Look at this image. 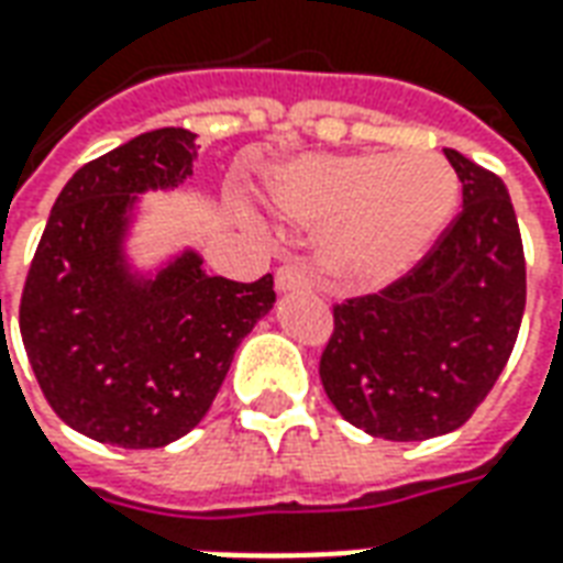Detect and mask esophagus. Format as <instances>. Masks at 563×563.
Returning <instances> with one entry per match:
<instances>
[{"label":"esophagus","mask_w":563,"mask_h":563,"mask_svg":"<svg viewBox=\"0 0 563 563\" xmlns=\"http://www.w3.org/2000/svg\"><path fill=\"white\" fill-rule=\"evenodd\" d=\"M307 286H310V277H307L305 265L289 262V265L277 268V289L280 292H298V289H307Z\"/></svg>","instance_id":"esophagus-1"}]
</instances>
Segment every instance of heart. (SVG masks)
<instances>
[{
	"label": "heart",
	"mask_w": 563,
	"mask_h": 563,
	"mask_svg": "<svg viewBox=\"0 0 563 563\" xmlns=\"http://www.w3.org/2000/svg\"><path fill=\"white\" fill-rule=\"evenodd\" d=\"M459 196V174L431 150L307 159L277 184L286 217L325 229L319 265L353 292L383 289L413 268L449 225Z\"/></svg>",
	"instance_id": "heart-1"
}]
</instances>
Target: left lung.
I'll use <instances>...</instances> for the list:
<instances>
[{"mask_svg": "<svg viewBox=\"0 0 563 563\" xmlns=\"http://www.w3.org/2000/svg\"><path fill=\"white\" fill-rule=\"evenodd\" d=\"M461 210L434 246L374 295L334 305L319 358L329 401L383 440L455 431L500 377L525 313V250L504 180L446 147Z\"/></svg>", "mask_w": 563, "mask_h": 563, "instance_id": "1", "label": "left lung"}]
</instances>
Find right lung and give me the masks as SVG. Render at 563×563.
<instances>
[{"label": "right lung", "mask_w": 563, "mask_h": 563, "mask_svg": "<svg viewBox=\"0 0 563 563\" xmlns=\"http://www.w3.org/2000/svg\"><path fill=\"white\" fill-rule=\"evenodd\" d=\"M196 135L153 129L87 162L63 186L32 258L20 334L54 413L123 449L189 434L220 391L234 350L274 307V277L205 274L186 250L156 277L123 253L139 192L192 174Z\"/></svg>", "instance_id": "add662e5"}]
</instances>
